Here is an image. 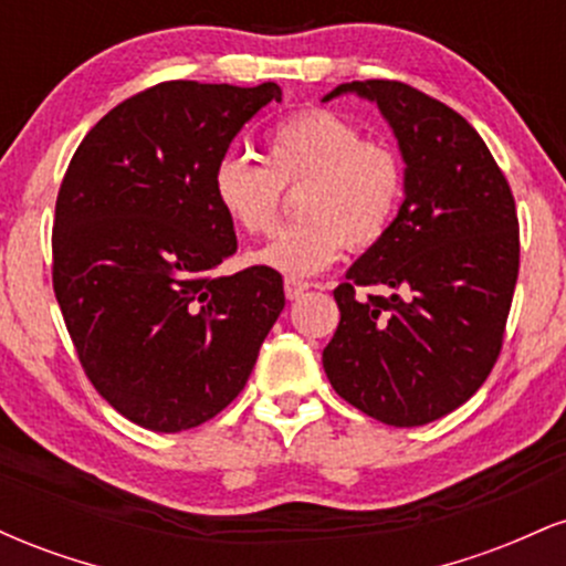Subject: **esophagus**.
Returning <instances> with one entry per match:
<instances>
[{
	"mask_svg": "<svg viewBox=\"0 0 566 566\" xmlns=\"http://www.w3.org/2000/svg\"><path fill=\"white\" fill-rule=\"evenodd\" d=\"M308 287L311 284L301 282V279H292V276L284 279V295H287V301H297V297H301Z\"/></svg>",
	"mask_w": 566,
	"mask_h": 566,
	"instance_id": "34e87169",
	"label": "esophagus"
}]
</instances>
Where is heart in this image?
I'll list each match as a JSON object with an SVG mask.
<instances>
[{
    "label": "heart",
    "instance_id": "obj_1",
    "mask_svg": "<svg viewBox=\"0 0 566 566\" xmlns=\"http://www.w3.org/2000/svg\"><path fill=\"white\" fill-rule=\"evenodd\" d=\"M263 161L223 157L212 170V197L250 237H269L282 216V191H297L303 223L282 231L252 261L292 279L314 276L343 247L380 244L399 218L405 165L396 148L361 138V129L329 108H305L271 127Z\"/></svg>",
    "mask_w": 566,
    "mask_h": 566
}]
</instances>
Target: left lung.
Returning <instances> with one entry per match:
<instances>
[{
  "label": "left lung",
  "instance_id": "8db88e82",
  "mask_svg": "<svg viewBox=\"0 0 566 566\" xmlns=\"http://www.w3.org/2000/svg\"><path fill=\"white\" fill-rule=\"evenodd\" d=\"M378 103L405 159L391 233L337 284L340 308L322 354L337 396L386 426L444 418L482 388L503 346L518 276V218L490 148L458 112L405 82L337 84ZM386 283L388 298L355 297Z\"/></svg>",
  "mask_w": 566,
  "mask_h": 566
}]
</instances>
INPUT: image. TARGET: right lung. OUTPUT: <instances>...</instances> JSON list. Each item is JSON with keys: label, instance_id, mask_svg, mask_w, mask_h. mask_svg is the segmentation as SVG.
I'll use <instances>...</instances> for the list:
<instances>
[{"label": "right lung", "instance_id": "add662e5", "mask_svg": "<svg viewBox=\"0 0 566 566\" xmlns=\"http://www.w3.org/2000/svg\"><path fill=\"white\" fill-rule=\"evenodd\" d=\"M271 101L258 87L161 82L84 135L55 201L53 287L95 391L148 431L207 423L237 399L284 308L265 265L237 252L212 170Z\"/></svg>", "mask_w": 566, "mask_h": 566}]
</instances>
